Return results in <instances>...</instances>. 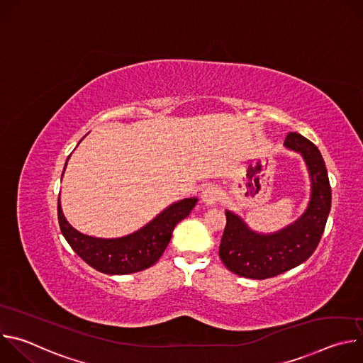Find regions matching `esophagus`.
Returning <instances> with one entry per match:
<instances>
[{"label": "esophagus", "instance_id": "obj_1", "mask_svg": "<svg viewBox=\"0 0 363 363\" xmlns=\"http://www.w3.org/2000/svg\"><path fill=\"white\" fill-rule=\"evenodd\" d=\"M201 199H202V202L205 205H208V206L216 205L218 202V199H220V189L217 186H214V185H210V186L203 188L202 194H201Z\"/></svg>", "mask_w": 363, "mask_h": 363}]
</instances>
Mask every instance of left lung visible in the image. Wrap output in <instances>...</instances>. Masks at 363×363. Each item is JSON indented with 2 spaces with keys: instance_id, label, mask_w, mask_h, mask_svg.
Segmentation results:
<instances>
[{
  "instance_id": "obj_1",
  "label": "left lung",
  "mask_w": 363,
  "mask_h": 363,
  "mask_svg": "<svg viewBox=\"0 0 363 363\" xmlns=\"http://www.w3.org/2000/svg\"><path fill=\"white\" fill-rule=\"evenodd\" d=\"M284 146L298 152L310 177L306 211L290 225L270 234L251 230L237 214L225 211L227 225L220 244L224 266L237 276L264 280L304 263L316 250L330 213L332 191L328 169L315 143L290 132Z\"/></svg>"
}]
</instances>
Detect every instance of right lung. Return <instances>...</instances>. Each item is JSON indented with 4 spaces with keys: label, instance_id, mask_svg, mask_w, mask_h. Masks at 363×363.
<instances>
[{
    "label": "right lung",
    "instance_id": "add662e5",
    "mask_svg": "<svg viewBox=\"0 0 363 363\" xmlns=\"http://www.w3.org/2000/svg\"><path fill=\"white\" fill-rule=\"evenodd\" d=\"M198 198L195 196L177 201L145 227L118 238H99L77 231L66 220L60 198L57 214L66 241L89 266L105 274H130L145 270L160 260L171 241L175 225L189 216Z\"/></svg>",
    "mask_w": 363,
    "mask_h": 363
}]
</instances>
